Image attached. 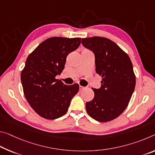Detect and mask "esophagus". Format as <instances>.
<instances>
[{"mask_svg": "<svg viewBox=\"0 0 155 155\" xmlns=\"http://www.w3.org/2000/svg\"><path fill=\"white\" fill-rule=\"evenodd\" d=\"M85 88V87L81 86V85H80V86H79V90H84Z\"/></svg>", "mask_w": 155, "mask_h": 155, "instance_id": "1", "label": "esophagus"}]
</instances>
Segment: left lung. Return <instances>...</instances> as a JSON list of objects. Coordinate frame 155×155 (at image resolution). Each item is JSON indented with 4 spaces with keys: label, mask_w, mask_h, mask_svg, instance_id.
<instances>
[{
    "label": "left lung",
    "mask_w": 155,
    "mask_h": 155,
    "mask_svg": "<svg viewBox=\"0 0 155 155\" xmlns=\"http://www.w3.org/2000/svg\"><path fill=\"white\" fill-rule=\"evenodd\" d=\"M82 45L94 54L96 72L101 86L92 88L94 97L85 104L88 114L100 122L116 119L124 111L133 94L136 77L128 55L110 39L82 38Z\"/></svg>",
    "instance_id": "8db88e82"
}]
</instances>
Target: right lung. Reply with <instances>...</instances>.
<instances>
[{
    "label": "right lung",
    "instance_id": "obj_1",
    "mask_svg": "<svg viewBox=\"0 0 155 155\" xmlns=\"http://www.w3.org/2000/svg\"><path fill=\"white\" fill-rule=\"evenodd\" d=\"M81 38L51 37L46 39L27 58L21 79L27 101L38 115L56 119L64 115L77 94V83L65 85L56 79L65 68L66 58L77 50Z\"/></svg>",
    "mask_w": 155,
    "mask_h": 155
}]
</instances>
